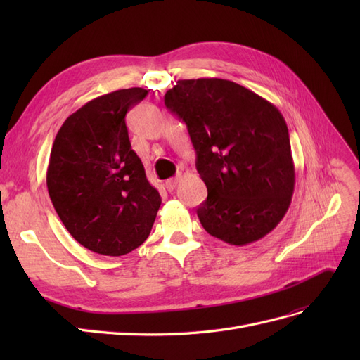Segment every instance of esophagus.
<instances>
[{
    "label": "esophagus",
    "instance_id": "obj_1",
    "mask_svg": "<svg viewBox=\"0 0 360 360\" xmlns=\"http://www.w3.org/2000/svg\"><path fill=\"white\" fill-rule=\"evenodd\" d=\"M179 181H180V177H172V179H168V180L165 181V188L171 192V191H174V189L177 188Z\"/></svg>",
    "mask_w": 360,
    "mask_h": 360
}]
</instances>
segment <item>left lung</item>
<instances>
[{
	"mask_svg": "<svg viewBox=\"0 0 360 360\" xmlns=\"http://www.w3.org/2000/svg\"><path fill=\"white\" fill-rule=\"evenodd\" d=\"M165 105L186 123L207 200L197 209L204 230L243 246L282 221L294 192L290 135L278 108L219 78L183 79Z\"/></svg>",
	"mask_w": 360,
	"mask_h": 360,
	"instance_id": "8db88e82",
	"label": "left lung"
}]
</instances>
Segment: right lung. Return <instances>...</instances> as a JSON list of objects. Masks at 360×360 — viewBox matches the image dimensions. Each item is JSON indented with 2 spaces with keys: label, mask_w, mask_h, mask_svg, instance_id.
<instances>
[{
  "label": "right lung",
  "mask_w": 360,
  "mask_h": 360,
  "mask_svg": "<svg viewBox=\"0 0 360 360\" xmlns=\"http://www.w3.org/2000/svg\"><path fill=\"white\" fill-rule=\"evenodd\" d=\"M147 90H117L66 118L51 150L46 184L53 209L76 242L120 257L143 245L160 195L130 147L126 114Z\"/></svg>",
  "instance_id": "add662e5"
}]
</instances>
